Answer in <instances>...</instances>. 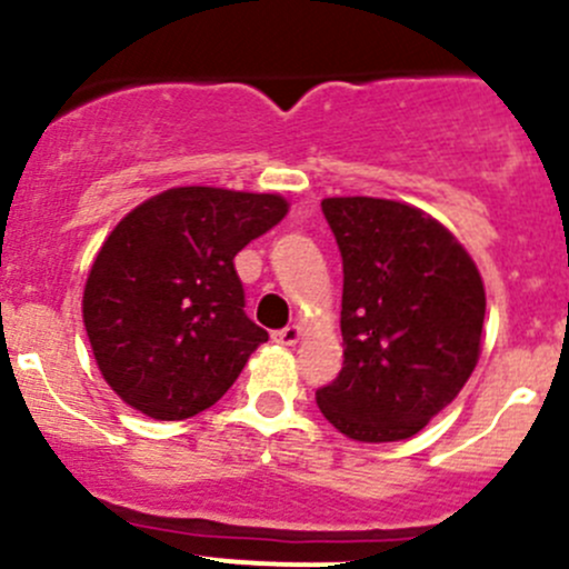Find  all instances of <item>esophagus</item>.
<instances>
[{"label":"esophagus","mask_w":569,"mask_h":569,"mask_svg":"<svg viewBox=\"0 0 569 569\" xmlns=\"http://www.w3.org/2000/svg\"><path fill=\"white\" fill-rule=\"evenodd\" d=\"M272 338L280 343V347H295V343L302 338V327L289 325V327H283V330H274Z\"/></svg>","instance_id":"34e87169"}]
</instances>
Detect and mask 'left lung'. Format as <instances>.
Returning a JSON list of instances; mask_svg holds the SVG:
<instances>
[{"mask_svg":"<svg viewBox=\"0 0 569 569\" xmlns=\"http://www.w3.org/2000/svg\"><path fill=\"white\" fill-rule=\"evenodd\" d=\"M343 261V369L319 388L321 416L352 440L421 432L476 369L485 286L429 214L382 198H325Z\"/></svg>","mask_w":569,"mask_h":569,"instance_id":"obj_1","label":"left lung"}]
</instances>
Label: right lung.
Here are the masks:
<instances>
[{
    "label": "right lung",
    "mask_w": 569,
    "mask_h": 569,
    "mask_svg": "<svg viewBox=\"0 0 569 569\" xmlns=\"http://www.w3.org/2000/svg\"><path fill=\"white\" fill-rule=\"evenodd\" d=\"M289 211L280 194L176 187L109 233L88 274L84 330L114 393L157 421L222 399L269 332L244 313L233 258Z\"/></svg>",
    "instance_id": "right-lung-1"
}]
</instances>
